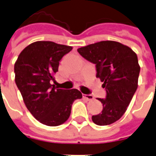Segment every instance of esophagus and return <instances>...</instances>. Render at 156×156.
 <instances>
[{
  "label": "esophagus",
  "instance_id": "34e87169",
  "mask_svg": "<svg viewBox=\"0 0 156 156\" xmlns=\"http://www.w3.org/2000/svg\"><path fill=\"white\" fill-rule=\"evenodd\" d=\"M83 98H85V99L88 100V101H90V100H93V99H94L93 95H90V94H83Z\"/></svg>",
  "mask_w": 156,
  "mask_h": 156
}]
</instances>
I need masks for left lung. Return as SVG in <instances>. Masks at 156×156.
<instances>
[{
    "label": "left lung",
    "mask_w": 156,
    "mask_h": 156,
    "mask_svg": "<svg viewBox=\"0 0 156 156\" xmlns=\"http://www.w3.org/2000/svg\"><path fill=\"white\" fill-rule=\"evenodd\" d=\"M82 57L96 65V77L103 82L106 98H98L102 113L92 116L98 125H108L120 119L138 88L140 67L130 48L115 41H102L78 48Z\"/></svg>",
    "instance_id": "left-lung-1"
}]
</instances>
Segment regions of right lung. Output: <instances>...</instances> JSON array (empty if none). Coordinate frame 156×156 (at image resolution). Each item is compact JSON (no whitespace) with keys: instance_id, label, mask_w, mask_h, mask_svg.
Returning <instances> with one entry per match:
<instances>
[{"instance_id":"right-lung-1","label":"right lung","mask_w":156,"mask_h":156,"mask_svg":"<svg viewBox=\"0 0 156 156\" xmlns=\"http://www.w3.org/2000/svg\"><path fill=\"white\" fill-rule=\"evenodd\" d=\"M72 49L53 41H37L26 47L15 62L16 84L26 107L37 120L48 126L65 123L73 101L82 98L78 89L65 90L51 83L59 61Z\"/></svg>"}]
</instances>
